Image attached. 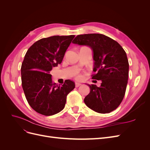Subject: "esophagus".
I'll list each match as a JSON object with an SVG mask.
<instances>
[{"mask_svg": "<svg viewBox=\"0 0 150 150\" xmlns=\"http://www.w3.org/2000/svg\"><path fill=\"white\" fill-rule=\"evenodd\" d=\"M81 85V83H75V86L76 88H78V87H79V86H80Z\"/></svg>", "mask_w": 150, "mask_h": 150, "instance_id": "esophagus-1", "label": "esophagus"}]
</instances>
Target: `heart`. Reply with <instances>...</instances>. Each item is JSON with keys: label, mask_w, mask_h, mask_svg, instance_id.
I'll return each instance as SVG.
<instances>
[{"label": "heart", "mask_w": 150, "mask_h": 150, "mask_svg": "<svg viewBox=\"0 0 150 150\" xmlns=\"http://www.w3.org/2000/svg\"><path fill=\"white\" fill-rule=\"evenodd\" d=\"M76 78L77 79H81V78H82V76H81V74H79V72H77V73H76Z\"/></svg>", "instance_id": "obj_1"}]
</instances>
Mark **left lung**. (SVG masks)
<instances>
[{
  "label": "left lung",
  "instance_id": "obj_1",
  "mask_svg": "<svg viewBox=\"0 0 150 150\" xmlns=\"http://www.w3.org/2000/svg\"><path fill=\"white\" fill-rule=\"evenodd\" d=\"M74 44L92 48L94 61L92 79L101 80L100 87L88 84L91 91L84 98L86 106L99 113H109L124 98L129 74L126 52L116 40L101 34L77 35Z\"/></svg>",
  "mask_w": 150,
  "mask_h": 150
}]
</instances>
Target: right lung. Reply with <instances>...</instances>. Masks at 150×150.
I'll return each mask as SVG.
<instances>
[{"instance_id":"1","label":"right lung","mask_w":150,"mask_h":150,"mask_svg":"<svg viewBox=\"0 0 150 150\" xmlns=\"http://www.w3.org/2000/svg\"><path fill=\"white\" fill-rule=\"evenodd\" d=\"M74 35H54L34 42L27 51L21 66V80L27 101L39 114L51 116L64 108L74 81L54 83L49 71L61 64Z\"/></svg>"}]
</instances>
